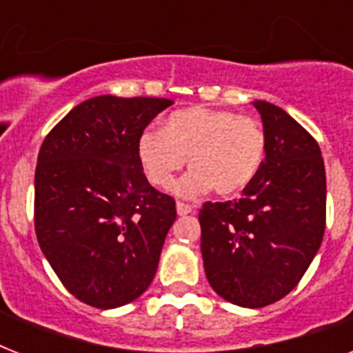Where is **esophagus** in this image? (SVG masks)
I'll return each instance as SVG.
<instances>
[{
    "label": "esophagus",
    "instance_id": "1",
    "mask_svg": "<svg viewBox=\"0 0 353 353\" xmlns=\"http://www.w3.org/2000/svg\"><path fill=\"white\" fill-rule=\"evenodd\" d=\"M176 209H177V214H179V216H187V214H190V212H192L194 207H192V205H188V203H183V201H177Z\"/></svg>",
    "mask_w": 353,
    "mask_h": 353
}]
</instances>
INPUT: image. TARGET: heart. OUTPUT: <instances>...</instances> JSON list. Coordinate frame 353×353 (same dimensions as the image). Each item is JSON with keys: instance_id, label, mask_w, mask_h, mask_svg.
<instances>
[{"instance_id": "heart-1", "label": "heart", "mask_w": 353, "mask_h": 353, "mask_svg": "<svg viewBox=\"0 0 353 353\" xmlns=\"http://www.w3.org/2000/svg\"><path fill=\"white\" fill-rule=\"evenodd\" d=\"M265 133L252 117L231 110L190 106L172 112L163 130H144L137 159L154 187L170 188L188 161L187 176L177 185L183 198L214 190L231 198L245 190L262 168Z\"/></svg>"}]
</instances>
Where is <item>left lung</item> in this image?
I'll return each mask as SVG.
<instances>
[{"label": "left lung", "instance_id": "1", "mask_svg": "<svg viewBox=\"0 0 353 353\" xmlns=\"http://www.w3.org/2000/svg\"><path fill=\"white\" fill-rule=\"evenodd\" d=\"M265 161L243 198L203 203L201 254L212 290L241 307L280 301L310 268L326 227V172L317 141L282 108L254 101Z\"/></svg>", "mask_w": 353, "mask_h": 353}]
</instances>
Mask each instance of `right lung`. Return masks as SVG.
<instances>
[{
    "label": "right lung",
    "mask_w": 353,
    "mask_h": 353,
    "mask_svg": "<svg viewBox=\"0 0 353 353\" xmlns=\"http://www.w3.org/2000/svg\"><path fill=\"white\" fill-rule=\"evenodd\" d=\"M172 104L152 97H93L41 144L36 238L65 290L84 304L124 306L154 280L176 201L144 177L137 141Z\"/></svg>",
    "instance_id": "right-lung-1"
}]
</instances>
